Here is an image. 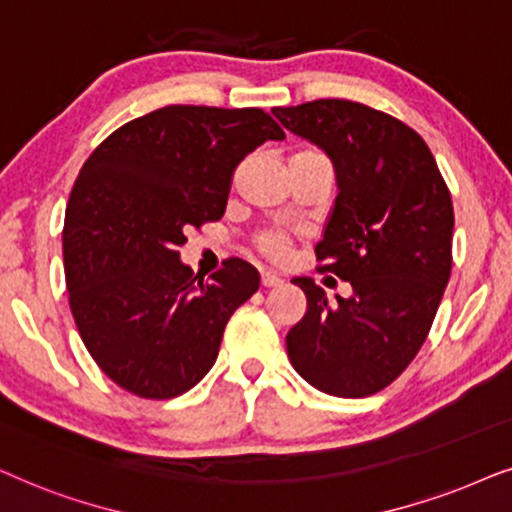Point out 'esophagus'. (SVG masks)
<instances>
[{
    "mask_svg": "<svg viewBox=\"0 0 512 512\" xmlns=\"http://www.w3.org/2000/svg\"><path fill=\"white\" fill-rule=\"evenodd\" d=\"M283 283L281 276L271 274V271H262V288H278Z\"/></svg>",
    "mask_w": 512,
    "mask_h": 512,
    "instance_id": "34e87169",
    "label": "esophagus"
}]
</instances>
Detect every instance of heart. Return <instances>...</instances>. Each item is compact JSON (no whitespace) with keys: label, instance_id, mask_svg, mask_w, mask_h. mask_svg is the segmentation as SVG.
<instances>
[{"label":"heart","instance_id":"obj_1","mask_svg":"<svg viewBox=\"0 0 512 512\" xmlns=\"http://www.w3.org/2000/svg\"><path fill=\"white\" fill-rule=\"evenodd\" d=\"M302 154H313V152H302ZM255 245L262 255L269 257V260H283V257L288 255L290 238L285 236L283 231H262V234L255 238Z\"/></svg>","mask_w":512,"mask_h":512}]
</instances>
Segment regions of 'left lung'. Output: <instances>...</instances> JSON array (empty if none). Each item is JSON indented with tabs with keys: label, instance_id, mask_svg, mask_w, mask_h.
Masks as SVG:
<instances>
[{
	"label": "left lung",
	"instance_id": "left-lung-1",
	"mask_svg": "<svg viewBox=\"0 0 512 512\" xmlns=\"http://www.w3.org/2000/svg\"><path fill=\"white\" fill-rule=\"evenodd\" d=\"M274 114L335 166L339 194L316 260L351 285V297L327 304L313 278L292 281L306 313L285 337L288 358L318 391L365 398L426 342L452 274V196L421 135L391 114L337 98Z\"/></svg>",
	"mask_w": 512,
	"mask_h": 512
}]
</instances>
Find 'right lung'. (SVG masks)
<instances>
[{"instance_id":"obj_1","label":"right lung","mask_w":512,"mask_h":512,"mask_svg":"<svg viewBox=\"0 0 512 512\" xmlns=\"http://www.w3.org/2000/svg\"><path fill=\"white\" fill-rule=\"evenodd\" d=\"M283 138L264 109L168 105L117 128L81 166L65 213V281L79 335L114 384L168 400L215 365L260 274L231 257L196 281L177 248L224 215L238 163Z\"/></svg>"}]
</instances>
